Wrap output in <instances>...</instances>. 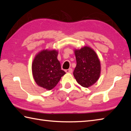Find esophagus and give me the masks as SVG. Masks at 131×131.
Wrapping results in <instances>:
<instances>
[{"instance_id":"esophagus-1","label":"esophagus","mask_w":131,"mask_h":131,"mask_svg":"<svg viewBox=\"0 0 131 131\" xmlns=\"http://www.w3.org/2000/svg\"><path fill=\"white\" fill-rule=\"evenodd\" d=\"M65 72H66V73H71L72 72H73V69H71V68L67 69V70H65Z\"/></svg>"}]
</instances>
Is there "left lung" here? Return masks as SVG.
Segmentation results:
<instances>
[{
  "label": "left lung",
  "instance_id": "obj_1",
  "mask_svg": "<svg viewBox=\"0 0 131 131\" xmlns=\"http://www.w3.org/2000/svg\"><path fill=\"white\" fill-rule=\"evenodd\" d=\"M77 65L73 75L77 82L88 88L95 83L101 74V63L96 52L88 46L74 49Z\"/></svg>",
  "mask_w": 131,
  "mask_h": 131
}]
</instances>
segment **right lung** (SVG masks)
Listing matches in <instances>:
<instances>
[{"label": "right lung", "instance_id": "right-lung-1", "mask_svg": "<svg viewBox=\"0 0 131 131\" xmlns=\"http://www.w3.org/2000/svg\"><path fill=\"white\" fill-rule=\"evenodd\" d=\"M58 51L43 49L35 55L32 63V73L37 85L51 90L66 73L61 70L57 59Z\"/></svg>", "mask_w": 131, "mask_h": 131}]
</instances>
